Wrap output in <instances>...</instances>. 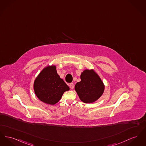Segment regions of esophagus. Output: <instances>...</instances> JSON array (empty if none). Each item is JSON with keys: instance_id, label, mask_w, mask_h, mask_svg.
<instances>
[{"instance_id": "1", "label": "esophagus", "mask_w": 146, "mask_h": 146, "mask_svg": "<svg viewBox=\"0 0 146 146\" xmlns=\"http://www.w3.org/2000/svg\"><path fill=\"white\" fill-rule=\"evenodd\" d=\"M69 87H70V88L71 89H74V84H73V83H70L69 85Z\"/></svg>"}]
</instances>
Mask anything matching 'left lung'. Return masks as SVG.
<instances>
[{"mask_svg":"<svg viewBox=\"0 0 146 146\" xmlns=\"http://www.w3.org/2000/svg\"><path fill=\"white\" fill-rule=\"evenodd\" d=\"M80 78L81 80L74 87L80 100L86 104L94 103L102 96L105 90L102 79L93 69H85Z\"/></svg>","mask_w":146,"mask_h":146,"instance_id":"8db88e82","label":"left lung"}]
</instances>
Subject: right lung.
Segmentation results:
<instances>
[{
  "label": "right lung",
  "instance_id": "right-lung-1",
  "mask_svg": "<svg viewBox=\"0 0 146 146\" xmlns=\"http://www.w3.org/2000/svg\"><path fill=\"white\" fill-rule=\"evenodd\" d=\"M35 93L43 103L53 105L58 103L69 88L58 74L55 65L47 66L40 72L34 82Z\"/></svg>",
  "mask_w": 146,
  "mask_h": 146
}]
</instances>
